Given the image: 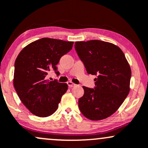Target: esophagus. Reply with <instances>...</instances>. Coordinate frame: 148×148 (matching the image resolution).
<instances>
[{"instance_id":"esophagus-1","label":"esophagus","mask_w":148,"mask_h":148,"mask_svg":"<svg viewBox=\"0 0 148 148\" xmlns=\"http://www.w3.org/2000/svg\"><path fill=\"white\" fill-rule=\"evenodd\" d=\"M67 85H68V86H69V88H71V87L75 86L76 84H74V83H72L71 82H67Z\"/></svg>"}]
</instances>
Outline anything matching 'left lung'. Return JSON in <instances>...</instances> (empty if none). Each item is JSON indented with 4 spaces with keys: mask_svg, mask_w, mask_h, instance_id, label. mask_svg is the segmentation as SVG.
<instances>
[{
    "mask_svg": "<svg viewBox=\"0 0 148 148\" xmlns=\"http://www.w3.org/2000/svg\"><path fill=\"white\" fill-rule=\"evenodd\" d=\"M75 50L88 74L97 76L94 88L83 86L79 110L88 119H106L129 95L131 77L129 62L119 47L103 40L76 42Z\"/></svg>",
    "mask_w": 148,
    "mask_h": 148,
    "instance_id": "left-lung-1",
    "label": "left lung"
}]
</instances>
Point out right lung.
Masks as SVG:
<instances>
[{"mask_svg": "<svg viewBox=\"0 0 148 148\" xmlns=\"http://www.w3.org/2000/svg\"><path fill=\"white\" fill-rule=\"evenodd\" d=\"M73 43L43 38L29 43L19 53L14 62V87L22 103L36 116L46 117L58 108L68 86L46 77L50 71L60 74L56 65L71 50Z\"/></svg>", "mask_w": 148, "mask_h": 148, "instance_id": "right-lung-1", "label": "right lung"}]
</instances>
